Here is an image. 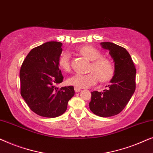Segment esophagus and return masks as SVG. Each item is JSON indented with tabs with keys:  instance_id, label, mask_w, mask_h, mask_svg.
I'll list each match as a JSON object with an SVG mask.
<instances>
[{
	"instance_id": "esophagus-1",
	"label": "esophagus",
	"mask_w": 153,
	"mask_h": 153,
	"mask_svg": "<svg viewBox=\"0 0 153 153\" xmlns=\"http://www.w3.org/2000/svg\"><path fill=\"white\" fill-rule=\"evenodd\" d=\"M74 91L76 93H79V92H80L81 91V89L80 88H77V87H74Z\"/></svg>"
}]
</instances>
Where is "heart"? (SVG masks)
<instances>
[{
	"instance_id": "b5f03b06",
	"label": "heart",
	"mask_w": 153,
	"mask_h": 153,
	"mask_svg": "<svg viewBox=\"0 0 153 153\" xmlns=\"http://www.w3.org/2000/svg\"><path fill=\"white\" fill-rule=\"evenodd\" d=\"M81 55L92 61L88 74H75L68 79L69 85L77 88H85L97 83L99 78L102 82L111 79L115 74L114 65L108 58L102 57V53L94 47L85 45L78 49ZM58 64L62 70L68 72L70 70V56L68 52H63L58 58Z\"/></svg>"
}]
</instances>
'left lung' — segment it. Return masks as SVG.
Returning a JSON list of instances; mask_svg holds the SVG:
<instances>
[{
    "instance_id": "obj_1",
    "label": "left lung",
    "mask_w": 153,
    "mask_h": 153,
    "mask_svg": "<svg viewBox=\"0 0 153 153\" xmlns=\"http://www.w3.org/2000/svg\"><path fill=\"white\" fill-rule=\"evenodd\" d=\"M100 45L108 50L114 59L115 74L108 88L103 92H91L90 109L100 117L116 116L128 103L136 88V70L130 55L125 48L104 42Z\"/></svg>"
}]
</instances>
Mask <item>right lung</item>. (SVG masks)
Returning a JSON list of instances; mask_svg holds the SVG:
<instances>
[{
  "label": "right lung",
  "instance_id": "right-lung-1",
  "mask_svg": "<svg viewBox=\"0 0 153 153\" xmlns=\"http://www.w3.org/2000/svg\"><path fill=\"white\" fill-rule=\"evenodd\" d=\"M62 45L59 42H48L34 48L21 67V95L33 112L46 118L63 114L74 95L72 85L56 87L63 79L58 64Z\"/></svg>",
  "mask_w": 153,
  "mask_h": 153
}]
</instances>
